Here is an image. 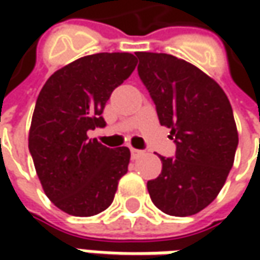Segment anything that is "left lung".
<instances>
[{
	"label": "left lung",
	"instance_id": "obj_1",
	"mask_svg": "<svg viewBox=\"0 0 260 260\" xmlns=\"http://www.w3.org/2000/svg\"><path fill=\"white\" fill-rule=\"evenodd\" d=\"M135 58L84 56L56 71L37 96L28 150L45 194L68 214L91 217L107 210L127 174L128 147L117 145L115 137H98L95 130L105 127V104L135 71Z\"/></svg>",
	"mask_w": 260,
	"mask_h": 260
}]
</instances>
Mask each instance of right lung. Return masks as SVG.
Returning <instances> with one entry per match:
<instances>
[{
	"label": "right lung",
	"instance_id": "add662e5",
	"mask_svg": "<svg viewBox=\"0 0 260 260\" xmlns=\"http://www.w3.org/2000/svg\"><path fill=\"white\" fill-rule=\"evenodd\" d=\"M152 60L157 68L143 65L139 76L160 125L171 128L175 153L160 156L162 172L147 182V191L165 214H197L214 201L235 162L239 136L233 110L220 85L198 68L165 53Z\"/></svg>",
	"mask_w": 260,
	"mask_h": 260
}]
</instances>
